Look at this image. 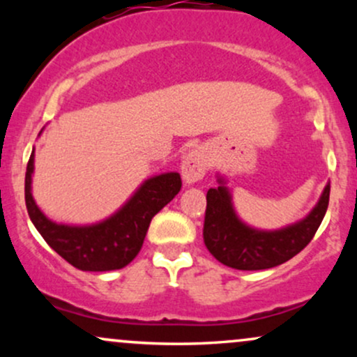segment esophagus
Instances as JSON below:
<instances>
[{"instance_id": "obj_1", "label": "esophagus", "mask_w": 357, "mask_h": 357, "mask_svg": "<svg viewBox=\"0 0 357 357\" xmlns=\"http://www.w3.org/2000/svg\"><path fill=\"white\" fill-rule=\"evenodd\" d=\"M208 167H210V159H208L206 151L202 149V147L192 149L191 153L184 158L181 165L183 179L188 184L199 181V179H203V176L206 174Z\"/></svg>"}]
</instances>
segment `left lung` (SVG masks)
Segmentation results:
<instances>
[{
	"label": "left lung",
	"mask_w": 357,
	"mask_h": 357,
	"mask_svg": "<svg viewBox=\"0 0 357 357\" xmlns=\"http://www.w3.org/2000/svg\"><path fill=\"white\" fill-rule=\"evenodd\" d=\"M220 184L206 192L203 240L216 260L236 270L272 268L296 257L314 238L329 206L331 184H327L307 218L284 230L258 231L236 218L230 192L221 179Z\"/></svg>",
	"instance_id": "1"
}]
</instances>
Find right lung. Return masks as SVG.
<instances>
[{
	"label": "right lung",
	"instance_id": "right-lung-1",
	"mask_svg": "<svg viewBox=\"0 0 357 357\" xmlns=\"http://www.w3.org/2000/svg\"><path fill=\"white\" fill-rule=\"evenodd\" d=\"M31 173L33 153L24 174V202L35 228L61 258L85 272H107L130 264L144 243L153 216L178 195L183 184L178 173L155 176L147 179L126 206L109 220L92 227H67L53 223L35 204Z\"/></svg>",
	"mask_w": 357,
	"mask_h": 357
}]
</instances>
